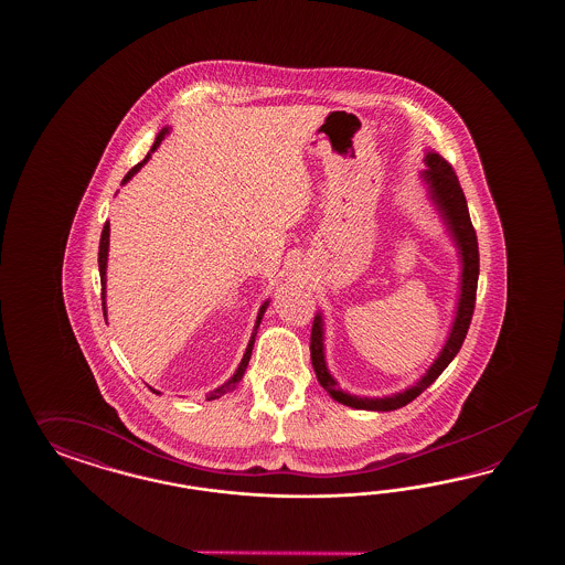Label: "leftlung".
Wrapping results in <instances>:
<instances>
[{"instance_id":"obj_1","label":"left lung","mask_w":565,"mask_h":565,"mask_svg":"<svg viewBox=\"0 0 565 565\" xmlns=\"http://www.w3.org/2000/svg\"><path fill=\"white\" fill-rule=\"evenodd\" d=\"M425 166H427V170L420 171V180L427 186L428 199L437 209V213L444 222L445 232L449 234L454 246L458 248V258H460V286H458L460 294H458V302H456V315H454V321H451L449 333L445 338L441 352L437 354V359L430 362L425 375L416 379V383L406 387L404 392L383 395V397H366V395L348 394L340 387L338 379L331 375L326 360V321H323V312L319 310L315 315L312 333H310L312 369L327 394L343 406H350L356 411H397V408L411 404L414 397L423 394L460 352L463 338L470 327L472 312H475V298H477V284H479V242H477V232L470 222L466 196L460 189L456 171L451 170V166L445 161L441 154L435 153L433 149H427Z\"/></svg>"}]
</instances>
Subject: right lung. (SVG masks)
Masks as SVG:
<instances>
[{
    "label": "right lung",
    "instance_id": "right-lung-1",
    "mask_svg": "<svg viewBox=\"0 0 565 565\" xmlns=\"http://www.w3.org/2000/svg\"><path fill=\"white\" fill-rule=\"evenodd\" d=\"M170 126H166V128H161L159 130V135L154 138L153 147H151V151L147 153V157L137 163L132 170L128 171L126 175H124V180H121V186L124 184H128L135 175H137L140 168L151 159V154L157 151V147L161 145V140L170 135ZM107 255H109V222L103 225L102 232V242H99V275H102V305H103V317L107 315V308H105V284H107ZM269 307V300H265L260 308H258L257 321H255V329H253V335H250V340H248V345H246V352H244V356L239 360L238 369H236V373L230 376L223 385H220L217 390H213V392H209L206 395V399H217V397H222V395L227 394V392H232V390H236V385H238L239 381H242V376L246 373V366H248V360H250V354H253V345H255V338H257V329L260 326V321H263V315H265V310ZM153 394H159L157 390L153 387H149Z\"/></svg>",
    "mask_w": 565,
    "mask_h": 565
}]
</instances>
